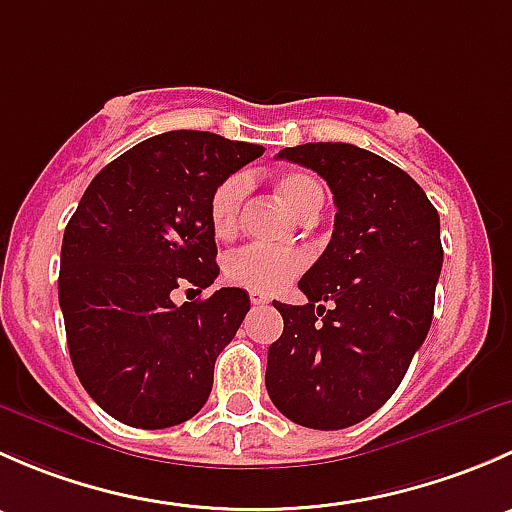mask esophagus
Here are the masks:
<instances>
[{
    "mask_svg": "<svg viewBox=\"0 0 512 512\" xmlns=\"http://www.w3.org/2000/svg\"><path fill=\"white\" fill-rule=\"evenodd\" d=\"M250 302L255 304V307H265V304H270V297L262 292H250Z\"/></svg>",
    "mask_w": 512,
    "mask_h": 512,
    "instance_id": "esophagus-1",
    "label": "esophagus"
}]
</instances>
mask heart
Here are the masks:
<instances>
[{
    "instance_id": "1",
    "label": "heart",
    "mask_w": 512,
    "mask_h": 512,
    "mask_svg": "<svg viewBox=\"0 0 512 512\" xmlns=\"http://www.w3.org/2000/svg\"><path fill=\"white\" fill-rule=\"evenodd\" d=\"M277 195L282 203L292 210L299 218H314L324 203V190L309 173L302 170H287V173L277 175L275 180ZM247 180L242 173L227 175L215 185L213 195L208 200V218L210 227L218 237H230L240 223L242 200H245ZM309 255L297 247L289 250H272V247L262 245H247L235 250L232 255L225 257V280L237 287L252 289V292H277L299 272L307 267Z\"/></svg>"
}]
</instances>
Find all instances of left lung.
I'll return each instance as SVG.
<instances>
[{"label":"left lung","instance_id":"8db88e82","mask_svg":"<svg viewBox=\"0 0 512 512\" xmlns=\"http://www.w3.org/2000/svg\"><path fill=\"white\" fill-rule=\"evenodd\" d=\"M277 158L322 175L337 215L327 250L299 280L309 302H275L285 332L267 354V394L289 421L337 431L391 399L426 339L441 220L409 173L352 143H304Z\"/></svg>","mask_w":512,"mask_h":512}]
</instances>
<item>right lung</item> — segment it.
<instances>
[{
    "instance_id": "1",
    "label": "right lung",
    "mask_w": 512,
    "mask_h": 512,
    "mask_svg": "<svg viewBox=\"0 0 512 512\" xmlns=\"http://www.w3.org/2000/svg\"><path fill=\"white\" fill-rule=\"evenodd\" d=\"M262 153L208 131L160 133L111 160L71 215L59 272L66 342L84 389L116 421L168 428L208 401L250 297L223 287L175 304L173 292L215 282L208 200Z\"/></svg>"
}]
</instances>
